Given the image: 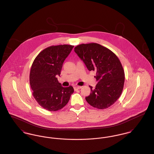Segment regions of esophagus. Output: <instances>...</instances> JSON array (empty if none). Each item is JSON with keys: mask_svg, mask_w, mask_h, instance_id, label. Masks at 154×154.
I'll list each match as a JSON object with an SVG mask.
<instances>
[{"mask_svg": "<svg viewBox=\"0 0 154 154\" xmlns=\"http://www.w3.org/2000/svg\"><path fill=\"white\" fill-rule=\"evenodd\" d=\"M81 88V87H80V86H77V87H75L74 88V89L75 91H77V90H78V89H80Z\"/></svg>", "mask_w": 154, "mask_h": 154, "instance_id": "1", "label": "esophagus"}]
</instances>
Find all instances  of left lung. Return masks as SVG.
Returning a JSON list of instances; mask_svg holds the SVG:
<instances>
[{
    "instance_id": "8db88e82",
    "label": "left lung",
    "mask_w": 154,
    "mask_h": 154,
    "mask_svg": "<svg viewBox=\"0 0 154 154\" xmlns=\"http://www.w3.org/2000/svg\"><path fill=\"white\" fill-rule=\"evenodd\" d=\"M74 51L84 62L88 70L96 72L97 84L91 88L87 102L98 109L109 107L117 100L122 92L125 73L117 56L107 48L97 43L81 44Z\"/></svg>"
}]
</instances>
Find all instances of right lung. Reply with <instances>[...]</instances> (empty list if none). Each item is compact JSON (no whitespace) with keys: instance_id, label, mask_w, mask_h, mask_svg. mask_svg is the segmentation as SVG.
Listing matches in <instances>:
<instances>
[{"instance_id":"right-lung-1","label":"right lung","mask_w":154,"mask_h":154,"mask_svg":"<svg viewBox=\"0 0 154 154\" xmlns=\"http://www.w3.org/2000/svg\"><path fill=\"white\" fill-rule=\"evenodd\" d=\"M74 45H52L40 52L30 69L29 82L33 96L44 109L55 111L62 109L74 92L73 87H63L57 77Z\"/></svg>"}]
</instances>
